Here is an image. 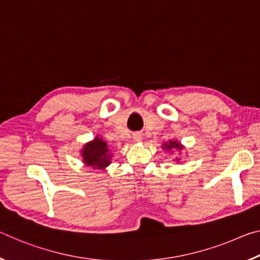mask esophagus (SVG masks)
<instances>
[{"mask_svg":"<svg viewBox=\"0 0 260 260\" xmlns=\"http://www.w3.org/2000/svg\"><path fill=\"white\" fill-rule=\"evenodd\" d=\"M142 139H143V136H142V134H141V133H134L133 134V140L135 141V142H141V141H142Z\"/></svg>","mask_w":260,"mask_h":260,"instance_id":"34e87169","label":"esophagus"}]
</instances>
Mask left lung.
Listing matches in <instances>:
<instances>
[{"instance_id": "obj_1", "label": "left lung", "mask_w": 260, "mask_h": 260, "mask_svg": "<svg viewBox=\"0 0 260 260\" xmlns=\"http://www.w3.org/2000/svg\"><path fill=\"white\" fill-rule=\"evenodd\" d=\"M161 148L164 149L165 151H169V152L171 153V152H173V149H174V150H178L179 152H181V150H182V149H183L184 147L182 146L181 142H179L178 140L171 139V140L166 141V142L162 143ZM180 159H181V158L177 157V158H175V159H173V160H174V161H180Z\"/></svg>"}]
</instances>
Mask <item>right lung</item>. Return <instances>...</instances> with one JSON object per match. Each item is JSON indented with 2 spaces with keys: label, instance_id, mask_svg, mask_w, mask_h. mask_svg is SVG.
Instances as JSON below:
<instances>
[{
  "label": "right lung",
  "instance_id": "right-lung-1",
  "mask_svg": "<svg viewBox=\"0 0 260 260\" xmlns=\"http://www.w3.org/2000/svg\"><path fill=\"white\" fill-rule=\"evenodd\" d=\"M80 153L83 164L95 170L107 169L111 164L113 155L108 143L100 135H96L93 140L83 144Z\"/></svg>",
  "mask_w": 260,
  "mask_h": 260
}]
</instances>
